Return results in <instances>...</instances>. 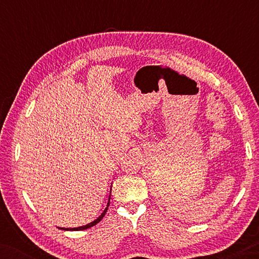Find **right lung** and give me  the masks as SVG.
<instances>
[{"label": "right lung", "instance_id": "add662e5", "mask_svg": "<svg viewBox=\"0 0 259 259\" xmlns=\"http://www.w3.org/2000/svg\"><path fill=\"white\" fill-rule=\"evenodd\" d=\"M109 199H111V196H109V198H108V203H107V207L105 208L104 210V212H102V213L99 215V217L97 218V219H94L93 222H91V223H88V224H86V225H83V226H79V228H73V229H68V228H59V229H61V230H74V231H79V230H86V229H90V228H92V226H94V225H97L99 222L101 221L102 218H104V215L106 214V212H107V208H108V206H109Z\"/></svg>", "mask_w": 259, "mask_h": 259}]
</instances>
